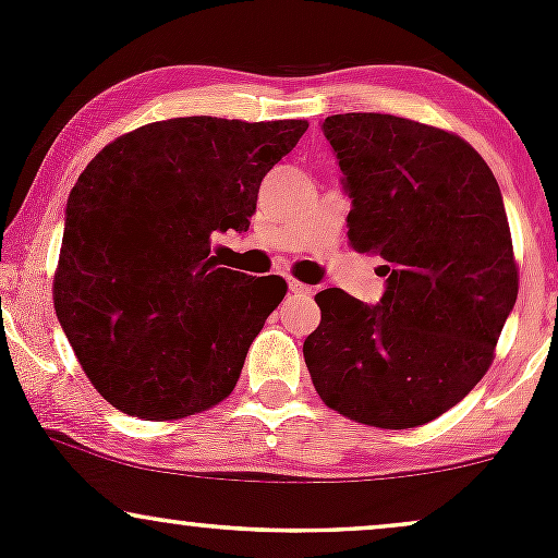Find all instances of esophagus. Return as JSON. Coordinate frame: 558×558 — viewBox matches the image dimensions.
I'll list each match as a JSON object with an SVG mask.
<instances>
[{
  "instance_id": "34e87169",
  "label": "esophagus",
  "mask_w": 558,
  "mask_h": 558,
  "mask_svg": "<svg viewBox=\"0 0 558 558\" xmlns=\"http://www.w3.org/2000/svg\"><path fill=\"white\" fill-rule=\"evenodd\" d=\"M288 291H291L293 296H312V288L299 283V280H288Z\"/></svg>"
}]
</instances>
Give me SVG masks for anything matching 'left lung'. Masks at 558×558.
I'll return each instance as SVG.
<instances>
[{
	"label": "left lung",
	"mask_w": 558,
	"mask_h": 558,
	"mask_svg": "<svg viewBox=\"0 0 558 558\" xmlns=\"http://www.w3.org/2000/svg\"><path fill=\"white\" fill-rule=\"evenodd\" d=\"M351 198L349 241L383 257L377 304L319 291L304 341L319 399L403 430L448 412L488 373L517 301L504 196L485 159L440 128L380 112L323 120Z\"/></svg>",
	"instance_id": "left-lung-1"
}]
</instances>
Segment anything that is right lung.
Segmentation results:
<instances>
[{
	"label": "right lung",
	"mask_w": 558,
	"mask_h": 558,
	"mask_svg": "<svg viewBox=\"0 0 558 558\" xmlns=\"http://www.w3.org/2000/svg\"><path fill=\"white\" fill-rule=\"evenodd\" d=\"M306 128L162 120L112 141L81 172L68 196L54 310L83 373L114 409L178 420L233 390L286 280L217 267L213 241L246 233L262 178Z\"/></svg>",
	"instance_id": "right-lung-1"
}]
</instances>
